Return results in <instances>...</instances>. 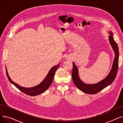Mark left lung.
Masks as SVG:
<instances>
[{
  "label": "left lung",
  "instance_id": "obj_1",
  "mask_svg": "<svg viewBox=\"0 0 123 123\" xmlns=\"http://www.w3.org/2000/svg\"><path fill=\"white\" fill-rule=\"evenodd\" d=\"M109 34H110L109 36V42L111 45L114 51L115 52V57L111 71L110 72L109 74L105 79L97 83L93 84H85L80 79L78 68H77V67L76 66L75 63L73 62V69L72 72L73 81L77 88L85 93L88 94H95L98 93L105 88L111 84L116 78V76H117L119 66V48L117 43L115 41L114 39L112 32H110Z\"/></svg>",
  "mask_w": 123,
  "mask_h": 123
}]
</instances>
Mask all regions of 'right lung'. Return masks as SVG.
Wrapping results in <instances>:
<instances>
[{
	"label": "right lung",
	"instance_id": "1",
	"mask_svg": "<svg viewBox=\"0 0 123 123\" xmlns=\"http://www.w3.org/2000/svg\"><path fill=\"white\" fill-rule=\"evenodd\" d=\"M59 64H58V65L53 66L50 69L46 77H45V79L40 84H39L37 86L31 88H25L21 87L18 85L17 84L14 83L13 81H12L10 78V77L8 75L6 67V72L9 81L12 84H13L17 88H18L20 90V91L28 95L31 96H34L43 93L45 91H46L49 88L52 83L56 70L58 69V68H59L60 66Z\"/></svg>",
	"mask_w": 123,
	"mask_h": 123
}]
</instances>
